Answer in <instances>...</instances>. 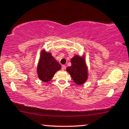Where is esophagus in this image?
Masks as SVG:
<instances>
[{
  "label": "esophagus",
  "mask_w": 129,
  "mask_h": 129,
  "mask_svg": "<svg viewBox=\"0 0 129 129\" xmlns=\"http://www.w3.org/2000/svg\"><path fill=\"white\" fill-rule=\"evenodd\" d=\"M66 66H64V65H62V70L64 71L65 70H66Z\"/></svg>",
  "instance_id": "esophagus-1"
}]
</instances>
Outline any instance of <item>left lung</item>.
Instances as JSON below:
<instances>
[{
    "label": "left lung",
    "mask_w": 129,
    "mask_h": 129,
    "mask_svg": "<svg viewBox=\"0 0 129 129\" xmlns=\"http://www.w3.org/2000/svg\"><path fill=\"white\" fill-rule=\"evenodd\" d=\"M72 66L67 68V71L72 76L73 81L78 85H81L88 78L87 67L83 57L76 55L71 59Z\"/></svg>",
    "instance_id": "8db88e82"
}]
</instances>
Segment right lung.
Returning <instances> with one entry per match:
<instances>
[{
    "label": "right lung",
    "mask_w": 129,
    "mask_h": 129,
    "mask_svg": "<svg viewBox=\"0 0 129 129\" xmlns=\"http://www.w3.org/2000/svg\"><path fill=\"white\" fill-rule=\"evenodd\" d=\"M41 55L37 72L39 79L47 82L52 79L56 72L61 69V66L50 53H45L43 51Z\"/></svg>",
    "instance_id": "add662e5"
}]
</instances>
